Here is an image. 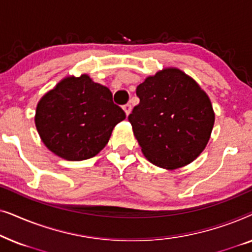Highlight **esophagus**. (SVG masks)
Here are the masks:
<instances>
[{
  "label": "esophagus",
  "mask_w": 252,
  "mask_h": 252,
  "mask_svg": "<svg viewBox=\"0 0 252 252\" xmlns=\"http://www.w3.org/2000/svg\"><path fill=\"white\" fill-rule=\"evenodd\" d=\"M123 109H124V111L126 112V115L128 116L129 113H130V111H132V105L129 104V103H127V104H125L123 106Z\"/></svg>",
  "instance_id": "1"
}]
</instances>
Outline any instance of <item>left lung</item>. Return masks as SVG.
Instances as JSON below:
<instances>
[{"label": "left lung", "mask_w": 252, "mask_h": 252, "mask_svg": "<svg viewBox=\"0 0 252 252\" xmlns=\"http://www.w3.org/2000/svg\"><path fill=\"white\" fill-rule=\"evenodd\" d=\"M140 103L128 116L148 160L182 167L204 150L215 124L208 95L178 68H165L136 88Z\"/></svg>", "instance_id": "obj_1"}]
</instances>
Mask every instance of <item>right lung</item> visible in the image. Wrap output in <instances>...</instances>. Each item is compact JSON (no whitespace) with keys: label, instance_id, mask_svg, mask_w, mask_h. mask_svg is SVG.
Here are the masks:
<instances>
[{"label":"right lung","instance_id":"right-lung-1","mask_svg":"<svg viewBox=\"0 0 252 252\" xmlns=\"http://www.w3.org/2000/svg\"><path fill=\"white\" fill-rule=\"evenodd\" d=\"M125 118L109 88L84 74L64 79L41 98L35 125L54 154L67 160H84L106 146L112 129Z\"/></svg>","mask_w":252,"mask_h":252}]
</instances>
